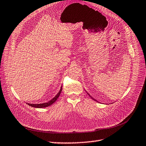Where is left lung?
Here are the masks:
<instances>
[{
    "mask_svg": "<svg viewBox=\"0 0 146 146\" xmlns=\"http://www.w3.org/2000/svg\"><path fill=\"white\" fill-rule=\"evenodd\" d=\"M87 94H88V95H89V96H90V97H91V98H92V99H93V100H94V99H93V98H92V97H91V96H90V95H89V94H88V92H87Z\"/></svg>",
    "mask_w": 146,
    "mask_h": 146,
    "instance_id": "obj_1",
    "label": "left lung"
}]
</instances>
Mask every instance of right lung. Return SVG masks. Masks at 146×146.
<instances>
[{"instance_id":"add662e5","label":"right lung","mask_w":146,"mask_h":146,"mask_svg":"<svg viewBox=\"0 0 146 146\" xmlns=\"http://www.w3.org/2000/svg\"><path fill=\"white\" fill-rule=\"evenodd\" d=\"M62 86L60 88V90L59 92H58V94L56 95L53 99H51L50 100H49V101L47 102H45L43 104H28V105H29V106H31L33 107H35V108H44V107H47L50 106V105H52V104H54L56 101V100H57L59 96L60 95V93L62 92Z\"/></svg>"}]
</instances>
